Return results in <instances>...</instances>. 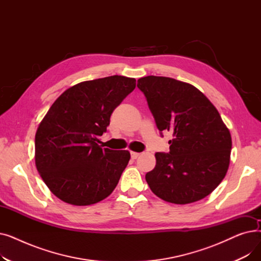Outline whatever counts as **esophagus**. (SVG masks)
<instances>
[{"instance_id":"34e87169","label":"esophagus","mask_w":261,"mask_h":261,"mask_svg":"<svg viewBox=\"0 0 261 261\" xmlns=\"http://www.w3.org/2000/svg\"><path fill=\"white\" fill-rule=\"evenodd\" d=\"M139 155H140V153H138V152H131V159L132 160H136L139 158Z\"/></svg>"}]
</instances>
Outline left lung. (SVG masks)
I'll use <instances>...</instances> for the list:
<instances>
[{"label": "left lung", "instance_id": "8db88e82", "mask_svg": "<svg viewBox=\"0 0 261 261\" xmlns=\"http://www.w3.org/2000/svg\"><path fill=\"white\" fill-rule=\"evenodd\" d=\"M155 125L170 131L169 152H156V165L146 181L164 201H199L221 183L229 165L230 133L214 105L202 92L169 77L138 80Z\"/></svg>", "mask_w": 261, "mask_h": 261}]
</instances>
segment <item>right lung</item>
Wrapping results in <instances>:
<instances>
[{
  "label": "right lung",
  "instance_id": "add662e5",
  "mask_svg": "<svg viewBox=\"0 0 261 261\" xmlns=\"http://www.w3.org/2000/svg\"><path fill=\"white\" fill-rule=\"evenodd\" d=\"M135 82L118 75L80 82L64 91L40 122L35 138L37 170L63 202L95 204L116 187L130 153L102 148L99 136Z\"/></svg>",
  "mask_w": 261,
  "mask_h": 261
}]
</instances>
